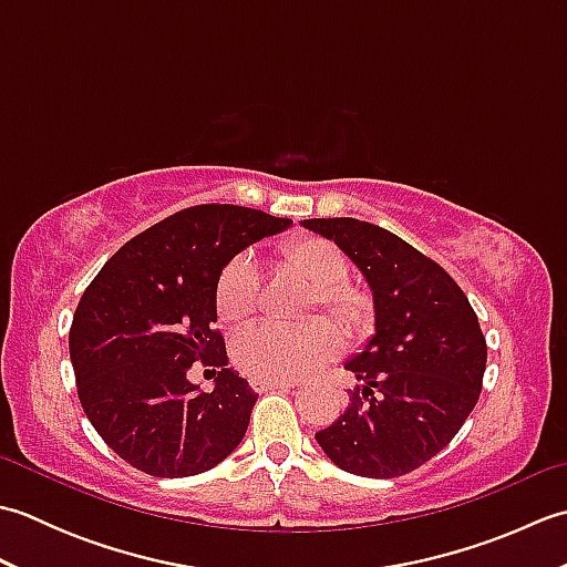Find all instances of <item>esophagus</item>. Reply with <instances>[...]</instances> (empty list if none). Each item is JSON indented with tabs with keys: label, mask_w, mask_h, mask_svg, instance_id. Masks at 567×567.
<instances>
[{
	"label": "esophagus",
	"mask_w": 567,
	"mask_h": 567,
	"mask_svg": "<svg viewBox=\"0 0 567 567\" xmlns=\"http://www.w3.org/2000/svg\"><path fill=\"white\" fill-rule=\"evenodd\" d=\"M250 388L256 390V392H268V390L295 388V382H287V380H260V378H252V380H250Z\"/></svg>",
	"instance_id": "34e87169"
}]
</instances>
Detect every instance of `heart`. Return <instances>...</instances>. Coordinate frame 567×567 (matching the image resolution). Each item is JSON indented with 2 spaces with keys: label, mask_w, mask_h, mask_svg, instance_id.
<instances>
[{
  "label": "heart",
  "mask_w": 567,
  "mask_h": 567,
  "mask_svg": "<svg viewBox=\"0 0 567 567\" xmlns=\"http://www.w3.org/2000/svg\"><path fill=\"white\" fill-rule=\"evenodd\" d=\"M280 270L297 277L315 292L317 302L331 311L343 327L360 333L370 329L372 302L353 285H346L348 260L331 240L317 236L290 238L280 248ZM260 270L248 252L228 260L214 285L216 315L224 323H246L258 309ZM343 351V333L331 321H311L307 327L262 323L246 331L234 346V363L248 378L295 380L327 365Z\"/></svg>",
  "instance_id": "heart-1"
}]
</instances>
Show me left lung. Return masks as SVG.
<instances>
[{
	"instance_id": "obj_1",
	"label": "left lung",
	"mask_w": 567,
	"mask_h": 567,
	"mask_svg": "<svg viewBox=\"0 0 567 567\" xmlns=\"http://www.w3.org/2000/svg\"><path fill=\"white\" fill-rule=\"evenodd\" d=\"M302 226L355 262L375 307V333L343 365L360 388L315 439L346 473H412L453 441L477 404L487 343L475 311L439 262L375 224L341 216Z\"/></svg>"
}]
</instances>
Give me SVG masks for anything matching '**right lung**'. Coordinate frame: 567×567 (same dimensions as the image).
<instances>
[{"instance_id": "1", "label": "right lung", "mask_w": 567, "mask_h": 567, "mask_svg": "<svg viewBox=\"0 0 567 567\" xmlns=\"http://www.w3.org/2000/svg\"><path fill=\"white\" fill-rule=\"evenodd\" d=\"M290 219L202 204L131 238L84 290L70 360L90 424L128 465L155 477L207 473L246 436L258 394L226 368L214 331L224 265ZM195 359L221 367L212 393L186 380Z\"/></svg>"}]
</instances>
